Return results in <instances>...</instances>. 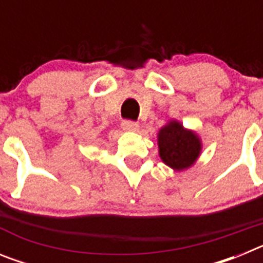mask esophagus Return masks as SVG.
<instances>
[{"mask_svg":"<svg viewBox=\"0 0 263 263\" xmlns=\"http://www.w3.org/2000/svg\"><path fill=\"white\" fill-rule=\"evenodd\" d=\"M121 126L124 130H127V132H138L139 130V125L137 122H133V121H124L121 124Z\"/></svg>","mask_w":263,"mask_h":263,"instance_id":"obj_1","label":"esophagus"}]
</instances>
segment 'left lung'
<instances>
[{"label": "left lung", "instance_id": "left-lung-1", "mask_svg": "<svg viewBox=\"0 0 263 263\" xmlns=\"http://www.w3.org/2000/svg\"><path fill=\"white\" fill-rule=\"evenodd\" d=\"M157 138L160 159L174 171H183L194 166L203 150L199 134L185 129L180 121H167L158 132Z\"/></svg>", "mask_w": 263, "mask_h": 263}]
</instances>
